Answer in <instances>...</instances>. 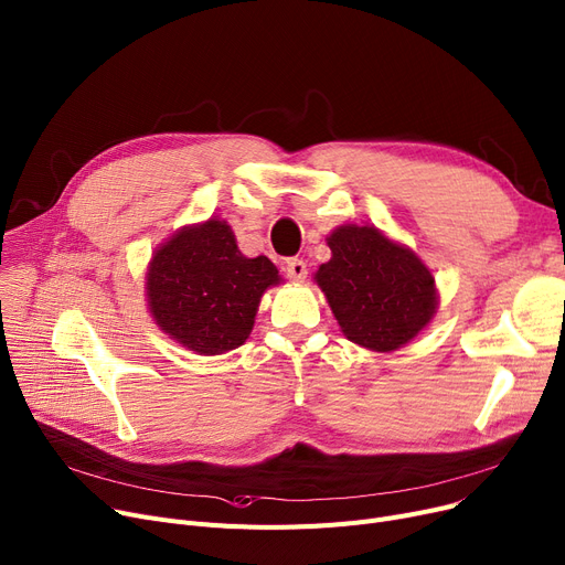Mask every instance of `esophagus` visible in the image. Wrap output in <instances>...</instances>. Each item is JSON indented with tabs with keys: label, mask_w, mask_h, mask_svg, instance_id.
I'll return each instance as SVG.
<instances>
[{
	"label": "esophagus",
	"mask_w": 565,
	"mask_h": 565,
	"mask_svg": "<svg viewBox=\"0 0 565 565\" xmlns=\"http://www.w3.org/2000/svg\"><path fill=\"white\" fill-rule=\"evenodd\" d=\"M286 275L290 281H305L307 279V263L300 258L286 260Z\"/></svg>",
	"instance_id": "1"
}]
</instances>
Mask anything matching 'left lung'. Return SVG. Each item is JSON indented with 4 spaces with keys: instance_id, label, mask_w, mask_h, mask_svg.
Wrapping results in <instances>:
<instances>
[{
    "instance_id": "1",
    "label": "left lung",
    "mask_w": 565,
    "mask_h": 565,
    "mask_svg": "<svg viewBox=\"0 0 565 565\" xmlns=\"http://www.w3.org/2000/svg\"><path fill=\"white\" fill-rule=\"evenodd\" d=\"M332 258L316 273L348 341L373 352L409 343L437 313L435 277L409 247L375 226L343 224L328 237Z\"/></svg>"
}]
</instances>
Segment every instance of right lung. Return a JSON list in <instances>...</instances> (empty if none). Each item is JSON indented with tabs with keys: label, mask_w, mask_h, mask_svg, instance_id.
<instances>
[{
	"label": "right lung",
	"mask_w": 565,
	"mask_h": 565,
	"mask_svg": "<svg viewBox=\"0 0 565 565\" xmlns=\"http://www.w3.org/2000/svg\"><path fill=\"white\" fill-rule=\"evenodd\" d=\"M279 281L270 258H247L231 226L211 217L175 231L156 249L146 298L169 339L196 354H222L247 341L263 292Z\"/></svg>",
	"instance_id": "obj_1"
}]
</instances>
